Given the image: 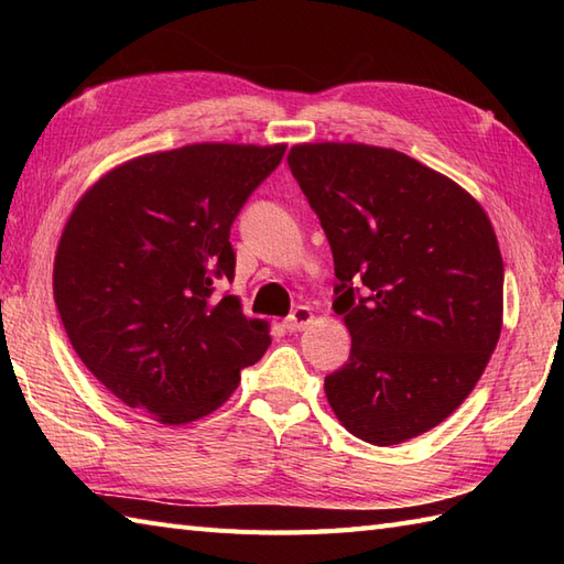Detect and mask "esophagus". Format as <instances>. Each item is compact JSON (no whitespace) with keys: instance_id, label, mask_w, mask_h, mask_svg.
Segmentation results:
<instances>
[{"instance_id":"esophagus-1","label":"esophagus","mask_w":564,"mask_h":564,"mask_svg":"<svg viewBox=\"0 0 564 564\" xmlns=\"http://www.w3.org/2000/svg\"><path fill=\"white\" fill-rule=\"evenodd\" d=\"M313 319H315L313 310H310L307 305H297V307L293 310V313H291V317L283 322V327L289 329V332H301V329H305Z\"/></svg>"}]
</instances>
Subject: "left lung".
<instances>
[{
    "mask_svg": "<svg viewBox=\"0 0 564 564\" xmlns=\"http://www.w3.org/2000/svg\"><path fill=\"white\" fill-rule=\"evenodd\" d=\"M289 166L325 227L351 354L325 378L341 426L394 446L451 416L485 373L505 261L485 208L431 166L364 142H301Z\"/></svg>",
    "mask_w": 564,
    "mask_h": 564,
    "instance_id": "8db88e82",
    "label": "left lung"
}]
</instances>
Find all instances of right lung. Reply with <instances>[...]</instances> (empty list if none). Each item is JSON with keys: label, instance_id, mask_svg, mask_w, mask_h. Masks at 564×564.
<instances>
[{"label": "right lung", "instance_id": "1", "mask_svg": "<svg viewBox=\"0 0 564 564\" xmlns=\"http://www.w3.org/2000/svg\"><path fill=\"white\" fill-rule=\"evenodd\" d=\"M285 145L194 142L128 160L94 182L59 235L53 295L72 349L154 422L218 410L269 349L215 283L235 275L230 227Z\"/></svg>", "mask_w": 564, "mask_h": 564}]
</instances>
